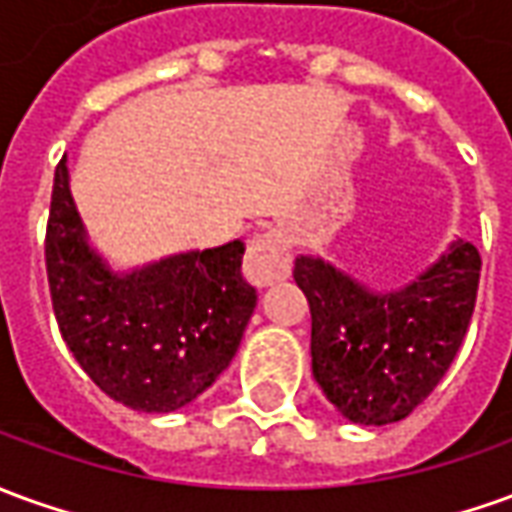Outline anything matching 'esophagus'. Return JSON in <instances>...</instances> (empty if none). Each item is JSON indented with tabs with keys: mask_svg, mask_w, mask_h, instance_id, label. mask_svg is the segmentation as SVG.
<instances>
[{
	"mask_svg": "<svg viewBox=\"0 0 512 512\" xmlns=\"http://www.w3.org/2000/svg\"><path fill=\"white\" fill-rule=\"evenodd\" d=\"M291 274V244L280 230L260 232L252 238L244 257V277L257 288H268Z\"/></svg>",
	"mask_w": 512,
	"mask_h": 512,
	"instance_id": "1",
	"label": "esophagus"
}]
</instances>
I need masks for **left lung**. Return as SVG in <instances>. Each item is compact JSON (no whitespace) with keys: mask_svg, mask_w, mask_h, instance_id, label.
<instances>
[{"mask_svg":"<svg viewBox=\"0 0 512 512\" xmlns=\"http://www.w3.org/2000/svg\"><path fill=\"white\" fill-rule=\"evenodd\" d=\"M480 266L477 246L457 238L416 280L371 291L324 257H296L313 377L343 418L382 427L430 396L466 338Z\"/></svg>","mask_w":512,"mask_h":512,"instance_id":"8db88e82","label":"left lung"}]
</instances>
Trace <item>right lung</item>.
<instances>
[{
	"label": "right lung",
	"instance_id": "add662e5",
	"mask_svg": "<svg viewBox=\"0 0 512 512\" xmlns=\"http://www.w3.org/2000/svg\"><path fill=\"white\" fill-rule=\"evenodd\" d=\"M244 241L116 271L88 241L55 169L46 274L57 327L102 391L141 413L180 410L207 391L241 346L257 291L241 274Z\"/></svg>",
	"mask_w": 512,
	"mask_h": 512
}]
</instances>
